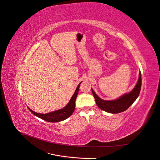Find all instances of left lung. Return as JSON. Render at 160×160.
Instances as JSON below:
<instances>
[{"mask_svg": "<svg viewBox=\"0 0 160 160\" xmlns=\"http://www.w3.org/2000/svg\"><path fill=\"white\" fill-rule=\"evenodd\" d=\"M142 87V75L139 72V77L138 83L135 88L128 94H125L119 99L113 101H105L100 99L95 94L94 91L92 90V93L94 96L95 102L98 107L103 111L111 113H118L127 110L134 101L136 100L139 95Z\"/></svg>", "mask_w": 160, "mask_h": 160, "instance_id": "obj_1", "label": "left lung"}]
</instances>
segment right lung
Instances as JSON below:
<instances>
[{"label":"right lung","instance_id":"1","mask_svg":"<svg viewBox=\"0 0 160 160\" xmlns=\"http://www.w3.org/2000/svg\"><path fill=\"white\" fill-rule=\"evenodd\" d=\"M80 84L81 83L79 84L78 86H77L75 93L72 96V98L69 101V103L67 104L63 109H61L53 111V112H51L49 113H46V114L36 113L30 109L29 110L31 111V112L32 114L36 115L37 117L49 122H61V121H63L66 119L67 118L70 117L75 110V100L77 97V94H78Z\"/></svg>","mask_w":160,"mask_h":160}]
</instances>
